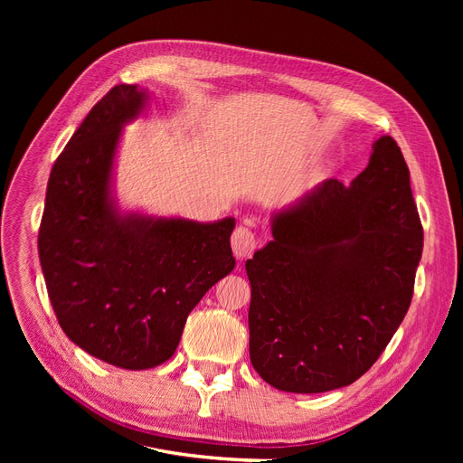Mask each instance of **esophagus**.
Returning a JSON list of instances; mask_svg holds the SVG:
<instances>
[{
	"label": "esophagus",
	"mask_w": 463,
	"mask_h": 463,
	"mask_svg": "<svg viewBox=\"0 0 463 463\" xmlns=\"http://www.w3.org/2000/svg\"><path fill=\"white\" fill-rule=\"evenodd\" d=\"M232 249L237 259H245L255 253L257 235L249 226H237L232 235Z\"/></svg>",
	"instance_id": "obj_1"
}]
</instances>
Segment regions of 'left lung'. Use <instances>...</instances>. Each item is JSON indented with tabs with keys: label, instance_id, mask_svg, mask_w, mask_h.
I'll return each instance as SVG.
<instances>
[{
	"label": "left lung",
	"instance_id": "obj_1",
	"mask_svg": "<svg viewBox=\"0 0 463 463\" xmlns=\"http://www.w3.org/2000/svg\"><path fill=\"white\" fill-rule=\"evenodd\" d=\"M274 240L245 262L249 354L270 386L318 394L381 357L413 298L423 226L392 137L352 184L326 179L272 218Z\"/></svg>",
	"mask_w": 463,
	"mask_h": 463
}]
</instances>
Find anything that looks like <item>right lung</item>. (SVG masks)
I'll return each instance as SVG.
<instances>
[{
	"instance_id": "right-lung-1",
	"label": "right lung",
	"mask_w": 463,
	"mask_h": 463,
	"mask_svg": "<svg viewBox=\"0 0 463 463\" xmlns=\"http://www.w3.org/2000/svg\"><path fill=\"white\" fill-rule=\"evenodd\" d=\"M146 92L116 85L55 160L38 232L48 298L67 338L121 369L162 365L204 293L235 259L233 218L121 216L109 197L123 123Z\"/></svg>"
}]
</instances>
